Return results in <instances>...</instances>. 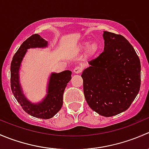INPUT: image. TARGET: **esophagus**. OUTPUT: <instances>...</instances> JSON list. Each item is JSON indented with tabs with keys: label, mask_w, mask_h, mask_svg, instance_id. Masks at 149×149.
Returning a JSON list of instances; mask_svg holds the SVG:
<instances>
[{
	"label": "esophagus",
	"mask_w": 149,
	"mask_h": 149,
	"mask_svg": "<svg viewBox=\"0 0 149 149\" xmlns=\"http://www.w3.org/2000/svg\"><path fill=\"white\" fill-rule=\"evenodd\" d=\"M82 71H83V68H82V67H80V66H76L73 69V72L75 73H81Z\"/></svg>",
	"instance_id": "1"
}]
</instances>
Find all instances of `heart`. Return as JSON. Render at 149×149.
Wrapping results in <instances>:
<instances>
[{
	"label": "heart",
	"instance_id": "obj_1",
	"mask_svg": "<svg viewBox=\"0 0 149 149\" xmlns=\"http://www.w3.org/2000/svg\"><path fill=\"white\" fill-rule=\"evenodd\" d=\"M88 47V52H89L91 55H94L98 49V45L96 42H93L91 44H90V42H85L84 43L83 45L81 46L82 49H87Z\"/></svg>",
	"mask_w": 149,
	"mask_h": 149
}]
</instances>
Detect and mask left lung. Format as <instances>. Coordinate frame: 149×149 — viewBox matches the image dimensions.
Instances as JSON below:
<instances>
[{"instance_id": "left-lung-1", "label": "left lung", "mask_w": 149, "mask_h": 149, "mask_svg": "<svg viewBox=\"0 0 149 149\" xmlns=\"http://www.w3.org/2000/svg\"><path fill=\"white\" fill-rule=\"evenodd\" d=\"M104 47L81 77L90 108L104 117L127 110L141 87V62L133 47L120 34L104 31Z\"/></svg>"}]
</instances>
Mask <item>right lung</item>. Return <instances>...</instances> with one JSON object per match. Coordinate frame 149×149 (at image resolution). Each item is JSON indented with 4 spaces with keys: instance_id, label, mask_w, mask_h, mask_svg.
Segmentation results:
<instances>
[{
    "instance_id": "1",
    "label": "right lung",
    "mask_w": 149,
    "mask_h": 149,
    "mask_svg": "<svg viewBox=\"0 0 149 149\" xmlns=\"http://www.w3.org/2000/svg\"><path fill=\"white\" fill-rule=\"evenodd\" d=\"M47 42L43 40L39 34H32L22 44L10 63V88L12 93L22 109L29 115L41 119L52 118L63 105V95L67 84L71 79V72L65 70L60 73H52L48 86V94L43 102L33 104L26 100L22 94L19 82V70L21 62L26 52L31 47H44Z\"/></svg>"
}]
</instances>
